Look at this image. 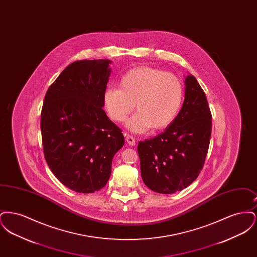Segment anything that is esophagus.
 I'll return each mask as SVG.
<instances>
[{
	"mask_svg": "<svg viewBox=\"0 0 257 257\" xmlns=\"http://www.w3.org/2000/svg\"><path fill=\"white\" fill-rule=\"evenodd\" d=\"M126 142L128 143L129 146H135V144H136L134 138L130 135H126Z\"/></svg>",
	"mask_w": 257,
	"mask_h": 257,
	"instance_id": "esophagus-1",
	"label": "esophagus"
}]
</instances>
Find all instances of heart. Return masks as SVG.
Returning <instances> with one entry per match:
<instances>
[{
    "instance_id": "heart-1",
    "label": "heart",
    "mask_w": 257,
    "mask_h": 257,
    "mask_svg": "<svg viewBox=\"0 0 257 257\" xmlns=\"http://www.w3.org/2000/svg\"><path fill=\"white\" fill-rule=\"evenodd\" d=\"M183 97V85L177 76L140 66L123 75L119 88L106 89L103 102L110 119L118 123L127 119L136 103L138 112L128 121V127L136 133H144L150 128L158 131L170 126Z\"/></svg>"
}]
</instances>
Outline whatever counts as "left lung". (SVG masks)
<instances>
[{"mask_svg": "<svg viewBox=\"0 0 257 257\" xmlns=\"http://www.w3.org/2000/svg\"><path fill=\"white\" fill-rule=\"evenodd\" d=\"M185 86L183 106L175 119L138 146L142 178L160 194H173L193 183L207 156L212 130L207 98L194 76L186 77Z\"/></svg>", "mask_w": 257, "mask_h": 257, "instance_id": "left-lung-1", "label": "left lung"}]
</instances>
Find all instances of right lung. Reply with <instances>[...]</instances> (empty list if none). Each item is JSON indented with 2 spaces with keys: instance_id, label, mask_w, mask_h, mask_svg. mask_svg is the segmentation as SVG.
<instances>
[{
  "instance_id": "1",
  "label": "right lung",
  "mask_w": 257,
  "mask_h": 257,
  "mask_svg": "<svg viewBox=\"0 0 257 257\" xmlns=\"http://www.w3.org/2000/svg\"><path fill=\"white\" fill-rule=\"evenodd\" d=\"M110 63L74 61L44 98L40 117L44 157L55 176L77 193H94L107 184L112 158L124 145L121 129L102 108Z\"/></svg>"
}]
</instances>
